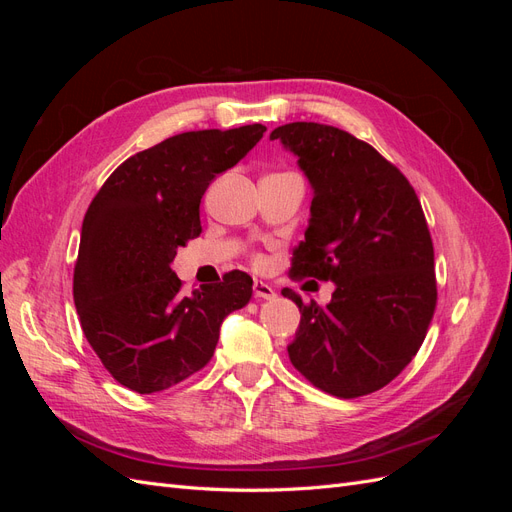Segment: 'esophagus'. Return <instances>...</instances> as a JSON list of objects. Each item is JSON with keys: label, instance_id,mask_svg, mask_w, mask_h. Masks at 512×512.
<instances>
[{"label": "esophagus", "instance_id": "34e87169", "mask_svg": "<svg viewBox=\"0 0 512 512\" xmlns=\"http://www.w3.org/2000/svg\"><path fill=\"white\" fill-rule=\"evenodd\" d=\"M252 290H254V297L256 299H273L275 297V290L271 288V284L262 282V280H254Z\"/></svg>", "mask_w": 512, "mask_h": 512}]
</instances>
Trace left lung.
I'll return each mask as SVG.
<instances>
[{
	"mask_svg": "<svg viewBox=\"0 0 512 512\" xmlns=\"http://www.w3.org/2000/svg\"><path fill=\"white\" fill-rule=\"evenodd\" d=\"M312 188L292 273L335 284L327 305L297 303L290 363L318 389L361 397L389 384L421 348L436 309L433 245L408 179L352 134L314 121L271 132Z\"/></svg>",
	"mask_w": 512,
	"mask_h": 512,
	"instance_id": "left-lung-1",
	"label": "left lung"
}]
</instances>
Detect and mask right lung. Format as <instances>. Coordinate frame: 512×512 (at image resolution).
<instances>
[{"mask_svg":"<svg viewBox=\"0 0 512 512\" xmlns=\"http://www.w3.org/2000/svg\"><path fill=\"white\" fill-rule=\"evenodd\" d=\"M265 130L252 123L170 136L117 166L91 200L74 305L87 342L126 389L151 395L196 374L213 356L224 318L250 301L252 277L243 271L183 297L173 260L203 232L198 207L209 183Z\"/></svg>","mask_w":512,"mask_h":512,"instance_id":"add662e5","label":"right lung"}]
</instances>
